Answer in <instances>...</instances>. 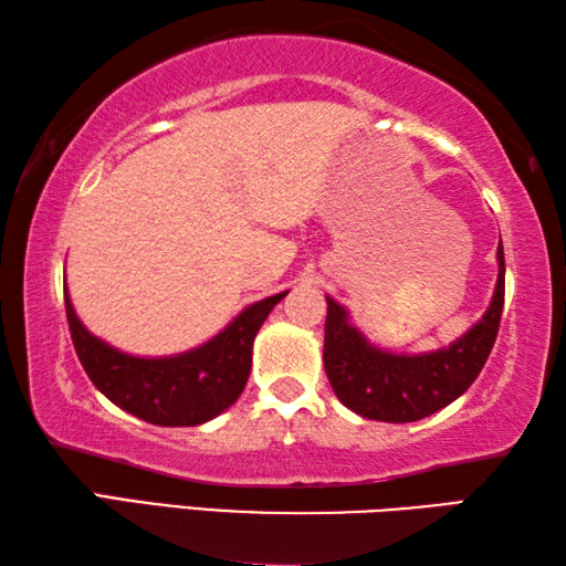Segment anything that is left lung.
I'll return each instance as SVG.
<instances>
[{
  "label": "left lung",
  "mask_w": 566,
  "mask_h": 566,
  "mask_svg": "<svg viewBox=\"0 0 566 566\" xmlns=\"http://www.w3.org/2000/svg\"><path fill=\"white\" fill-rule=\"evenodd\" d=\"M496 276L490 310L464 337L427 354H391L377 349L349 324L344 306L327 296L324 324V369L344 407L359 417L391 421L424 419L452 405L472 387L500 332L504 306V249L496 247Z\"/></svg>",
  "instance_id": "left-lung-1"
}]
</instances>
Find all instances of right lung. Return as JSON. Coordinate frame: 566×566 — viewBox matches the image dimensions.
<instances>
[{
    "mask_svg": "<svg viewBox=\"0 0 566 566\" xmlns=\"http://www.w3.org/2000/svg\"><path fill=\"white\" fill-rule=\"evenodd\" d=\"M286 292L266 296L239 314L214 339L175 357H132L87 332L64 290L66 322L84 371L104 397L159 427H197L239 399L252 369V344L266 314Z\"/></svg>",
    "mask_w": 566,
    "mask_h": 566,
    "instance_id": "obj_1",
    "label": "right lung"
}]
</instances>
